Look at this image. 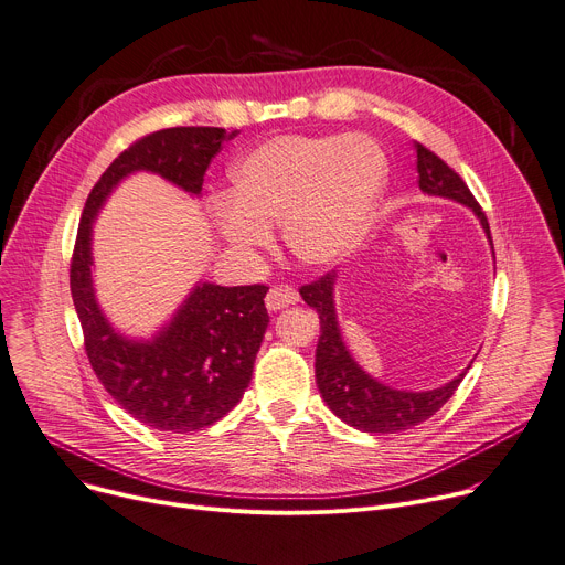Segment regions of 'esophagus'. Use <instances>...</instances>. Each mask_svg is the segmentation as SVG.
I'll return each mask as SVG.
<instances>
[{
    "label": "esophagus",
    "instance_id": "34e87169",
    "mask_svg": "<svg viewBox=\"0 0 565 565\" xmlns=\"http://www.w3.org/2000/svg\"><path fill=\"white\" fill-rule=\"evenodd\" d=\"M297 299H299V292L292 286H273L266 295V307L268 311H279L295 305Z\"/></svg>",
    "mask_w": 565,
    "mask_h": 565
}]
</instances>
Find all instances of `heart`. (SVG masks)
<instances>
[{"label": "heart", "instance_id": "heart-1", "mask_svg": "<svg viewBox=\"0 0 565 565\" xmlns=\"http://www.w3.org/2000/svg\"><path fill=\"white\" fill-rule=\"evenodd\" d=\"M386 181L384 149L367 136H277L234 166L232 198L213 202V220L243 256L266 249L281 222L288 252L327 268L359 247Z\"/></svg>", "mask_w": 565, "mask_h": 565}]
</instances>
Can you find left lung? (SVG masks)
I'll return each mask as SVG.
<instances>
[{"label":"left lung","mask_w":565,"mask_h":565,"mask_svg":"<svg viewBox=\"0 0 565 565\" xmlns=\"http://www.w3.org/2000/svg\"><path fill=\"white\" fill-rule=\"evenodd\" d=\"M416 154L420 191L468 206L481 222V230L488 243L493 245L488 220L477 200L472 198L470 188L463 183V179L420 142H416ZM333 288V270L320 277L318 281L299 288V295H302L305 302L320 316L322 333L316 348V384L327 406L343 423L367 434H397L429 420L434 413L455 395L470 365L452 382L431 391H399L370 377V374L352 359L343 341V333L341 327H338L335 316Z\"/></svg>","instance_id":"8db88e82"}]
</instances>
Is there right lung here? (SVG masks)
Here are the masks:
<instances>
[{"mask_svg":"<svg viewBox=\"0 0 565 565\" xmlns=\"http://www.w3.org/2000/svg\"><path fill=\"white\" fill-rule=\"evenodd\" d=\"M217 127H172L136 140L113 161L86 200L70 263V290L88 361L106 393L138 423L159 431L204 429L241 402L270 316L268 286L200 281L152 338H129L104 316L93 286V222L134 172H152L195 198L224 140Z\"/></svg>","mask_w":565,"mask_h":565,"instance_id":"right-lung-1","label":"right lung"}]
</instances>
